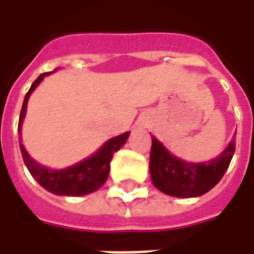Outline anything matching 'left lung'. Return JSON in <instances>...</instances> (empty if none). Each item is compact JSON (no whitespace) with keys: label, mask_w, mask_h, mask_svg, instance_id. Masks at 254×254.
Wrapping results in <instances>:
<instances>
[{"label":"left lung","mask_w":254,"mask_h":254,"mask_svg":"<svg viewBox=\"0 0 254 254\" xmlns=\"http://www.w3.org/2000/svg\"><path fill=\"white\" fill-rule=\"evenodd\" d=\"M234 152L235 138H233L218 158L201 163H189L170 154L163 144L152 136L149 155L151 180L155 187L169 196H201L222 180Z\"/></svg>","instance_id":"obj_1"}]
</instances>
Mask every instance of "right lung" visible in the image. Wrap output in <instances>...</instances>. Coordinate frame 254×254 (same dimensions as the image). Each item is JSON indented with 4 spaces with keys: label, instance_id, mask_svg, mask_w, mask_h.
<instances>
[{
    "label": "right lung",
    "instance_id": "obj_1",
    "mask_svg": "<svg viewBox=\"0 0 254 254\" xmlns=\"http://www.w3.org/2000/svg\"><path fill=\"white\" fill-rule=\"evenodd\" d=\"M57 70V69H56ZM49 72L42 73L39 77L31 85L30 91L25 94L23 107L20 111L19 118V144L20 151L23 155L27 169L31 173V176L35 178L38 184L42 188H45L46 190L52 191L58 196H84L89 194L92 191L98 190L107 180L109 171H110V160L113 158L114 152L121 148L124 144L127 143L129 137V132L120 134L114 138H110L102 148L89 156L87 159L81 160L80 163L74 166H70L64 170H50L43 167L39 163H36L35 160L31 158L28 152L25 151L24 145L21 144L20 133H21V124L24 120L25 110H27V102L32 91L38 87V84L41 83L43 78L46 77Z\"/></svg>",
    "mask_w": 254,
    "mask_h": 254
}]
</instances>
